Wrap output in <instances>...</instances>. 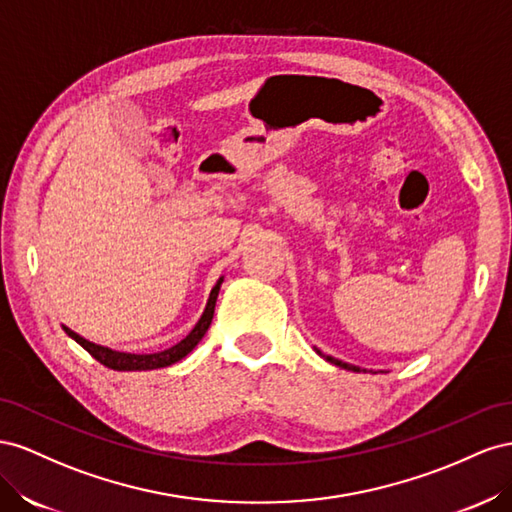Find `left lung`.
Here are the masks:
<instances>
[{
	"label": "left lung",
	"instance_id": "left-lung-1",
	"mask_svg": "<svg viewBox=\"0 0 512 512\" xmlns=\"http://www.w3.org/2000/svg\"><path fill=\"white\" fill-rule=\"evenodd\" d=\"M315 352L319 354V356H324L319 352V349H315ZM326 360L328 362H332V364H337V367H341V369H347V371H356V373H360L362 369L360 367H354V364H347V362H341V360H337V358H332V356H326Z\"/></svg>",
	"mask_w": 512,
	"mask_h": 512
}]
</instances>
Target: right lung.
I'll list each match as a JSON object with an SVG mask.
<instances>
[{"instance_id": "add662e5", "label": "right lung", "mask_w": 512, "mask_h": 512, "mask_svg": "<svg viewBox=\"0 0 512 512\" xmlns=\"http://www.w3.org/2000/svg\"><path fill=\"white\" fill-rule=\"evenodd\" d=\"M223 279H218V283L212 287L210 298L206 304V311H203L201 319L195 324V328L186 334V337L165 352H156V354H126V352H115V349L102 347L96 343H90L87 339L79 337L77 332H72L70 328L62 326L66 330V334L70 339H75L87 354L92 358H96L100 364L113 369V371H152V369H163L169 367V364L182 360L184 356H188L197 347V343L203 339V334L208 332L212 317H214V306H216V298H218V289H221Z\"/></svg>"}]
</instances>
